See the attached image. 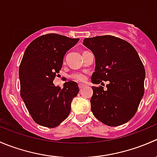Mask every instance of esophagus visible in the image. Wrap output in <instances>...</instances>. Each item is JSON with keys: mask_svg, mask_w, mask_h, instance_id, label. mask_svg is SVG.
Listing matches in <instances>:
<instances>
[{"mask_svg": "<svg viewBox=\"0 0 157 157\" xmlns=\"http://www.w3.org/2000/svg\"><path fill=\"white\" fill-rule=\"evenodd\" d=\"M79 88H80V90H82V89H83V87H85V85L84 84H82V83H79Z\"/></svg>", "mask_w": 157, "mask_h": 157, "instance_id": "1", "label": "esophagus"}]
</instances>
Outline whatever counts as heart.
I'll use <instances>...</instances> for the list:
<instances>
[{
	"label": "heart",
	"mask_w": 157,
	"mask_h": 157,
	"mask_svg": "<svg viewBox=\"0 0 157 157\" xmlns=\"http://www.w3.org/2000/svg\"><path fill=\"white\" fill-rule=\"evenodd\" d=\"M71 78L77 82H83L86 80V74L85 72H76L71 75Z\"/></svg>",
	"instance_id": "b5f03b06"
}]
</instances>
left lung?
<instances>
[{
	"mask_svg": "<svg viewBox=\"0 0 157 157\" xmlns=\"http://www.w3.org/2000/svg\"><path fill=\"white\" fill-rule=\"evenodd\" d=\"M83 44L96 60L92 83L102 85V81H109L106 90L92 86V112L109 126L128 122L144 93L145 70L137 51L126 41L112 36L87 38Z\"/></svg>",
	"mask_w": 157,
	"mask_h": 157,
	"instance_id": "obj_1",
	"label": "left lung"
}]
</instances>
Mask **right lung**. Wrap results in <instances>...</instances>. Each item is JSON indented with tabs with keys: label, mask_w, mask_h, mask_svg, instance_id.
I'll use <instances>...</instances> for the list:
<instances>
[{
	"label": "right lung",
	"mask_w": 157,
	"mask_h": 157,
	"mask_svg": "<svg viewBox=\"0 0 157 157\" xmlns=\"http://www.w3.org/2000/svg\"><path fill=\"white\" fill-rule=\"evenodd\" d=\"M79 39L46 34L28 45L19 69L20 96L33 119L39 125L55 128L68 117L73 98L79 93L74 81L61 89L53 80L62 67L63 59Z\"/></svg>",
	"instance_id": "1"
}]
</instances>
